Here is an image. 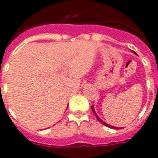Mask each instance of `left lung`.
Returning <instances> with one entry per match:
<instances>
[{"label": "left lung", "instance_id": "obj_1", "mask_svg": "<svg viewBox=\"0 0 158 158\" xmlns=\"http://www.w3.org/2000/svg\"><path fill=\"white\" fill-rule=\"evenodd\" d=\"M134 53L136 54V52H134ZM91 108H92V111H93V113H94V115H95V116H96V117H97V119H98V121H99V122H100V123H102V124H103V125H104V126H106V127H110V128H113V129H119V128H121V127H113V126L109 125V124H107V123H105V122H104V121H102V120L101 119L100 117H98V116H97V112L95 111L94 106H93V105H92V106H91Z\"/></svg>", "mask_w": 158, "mask_h": 158}]
</instances>
